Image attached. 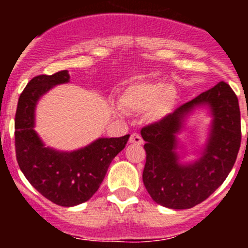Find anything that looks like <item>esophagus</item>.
Here are the masks:
<instances>
[{"mask_svg": "<svg viewBox=\"0 0 248 248\" xmlns=\"http://www.w3.org/2000/svg\"><path fill=\"white\" fill-rule=\"evenodd\" d=\"M129 143L130 144H134V145H141L144 143L143 138L140 137L139 134L134 133V134L130 135V139H129Z\"/></svg>", "mask_w": 248, "mask_h": 248, "instance_id": "34e87169", "label": "esophagus"}]
</instances>
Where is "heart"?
Instances as JSON below:
<instances>
[{"label": "heart", "mask_w": 248, "mask_h": 248, "mask_svg": "<svg viewBox=\"0 0 248 248\" xmlns=\"http://www.w3.org/2000/svg\"><path fill=\"white\" fill-rule=\"evenodd\" d=\"M180 102V94L174 85H168L163 80L138 78L123 88L119 104L131 113H144L148 110L151 120L165 119L175 110Z\"/></svg>", "instance_id": "b5f03b06"}]
</instances>
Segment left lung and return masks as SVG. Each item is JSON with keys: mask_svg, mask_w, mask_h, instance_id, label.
<instances>
[{"mask_svg": "<svg viewBox=\"0 0 248 248\" xmlns=\"http://www.w3.org/2000/svg\"><path fill=\"white\" fill-rule=\"evenodd\" d=\"M209 108L213 120L201 157L183 164L176 135L196 108ZM146 143L143 181L151 199L169 209H191L202 202L225 181L241 145L238 99L227 83L220 82L185 103L174 113L141 129Z\"/></svg>", "mask_w": 248, "mask_h": 248, "instance_id": "left-lung-1", "label": "left lung"}]
</instances>
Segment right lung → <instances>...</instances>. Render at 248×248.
<instances>
[{
    "label": "right lung",
    "instance_id": "right-lung-1",
    "mask_svg": "<svg viewBox=\"0 0 248 248\" xmlns=\"http://www.w3.org/2000/svg\"><path fill=\"white\" fill-rule=\"evenodd\" d=\"M68 82V71L34 77L19 95L15 119L16 157L21 171L39 194L64 207L85 202L98 191L109 165L130 137L99 138L73 151L46 146L34 130L36 105L49 89Z\"/></svg>",
    "mask_w": 248,
    "mask_h": 248
}]
</instances>
